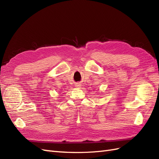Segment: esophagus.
<instances>
[{
  "instance_id": "34e87169",
  "label": "esophagus",
  "mask_w": 159,
  "mask_h": 159,
  "mask_svg": "<svg viewBox=\"0 0 159 159\" xmlns=\"http://www.w3.org/2000/svg\"><path fill=\"white\" fill-rule=\"evenodd\" d=\"M76 87H80V85H79V84H76Z\"/></svg>"
}]
</instances>
